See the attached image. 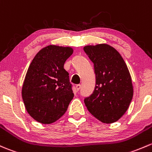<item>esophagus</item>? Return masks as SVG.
Here are the masks:
<instances>
[{"instance_id": "esophagus-1", "label": "esophagus", "mask_w": 152, "mask_h": 152, "mask_svg": "<svg viewBox=\"0 0 152 152\" xmlns=\"http://www.w3.org/2000/svg\"><path fill=\"white\" fill-rule=\"evenodd\" d=\"M76 89H77V91H79V89H81V85H80V84H77V85H76Z\"/></svg>"}]
</instances>
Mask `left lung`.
<instances>
[{"label":"left lung","instance_id":"left-lung-1","mask_svg":"<svg viewBox=\"0 0 152 152\" xmlns=\"http://www.w3.org/2000/svg\"><path fill=\"white\" fill-rule=\"evenodd\" d=\"M84 51L94 64L95 87L84 103L100 122H116L128 108L133 96L131 76L125 62L108 44L86 46Z\"/></svg>","mask_w":152,"mask_h":152}]
</instances>
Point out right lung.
<instances>
[{
	"label": "right lung",
	"instance_id": "1",
	"mask_svg": "<svg viewBox=\"0 0 152 152\" xmlns=\"http://www.w3.org/2000/svg\"><path fill=\"white\" fill-rule=\"evenodd\" d=\"M71 47L50 45L35 56L27 72L22 96L30 116L51 124L67 111L74 94L64 64L73 54Z\"/></svg>",
	"mask_w": 152,
	"mask_h": 152
}]
</instances>
